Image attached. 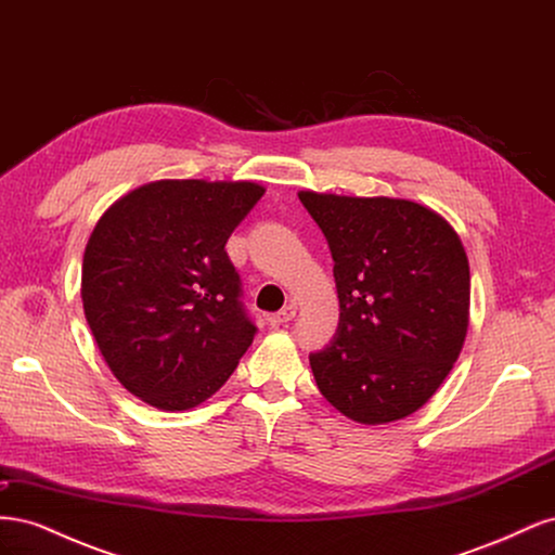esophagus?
<instances>
[{
  "mask_svg": "<svg viewBox=\"0 0 555 555\" xmlns=\"http://www.w3.org/2000/svg\"><path fill=\"white\" fill-rule=\"evenodd\" d=\"M294 317H296V306L289 304V306H284L280 312L268 317V322H271V326H284L287 322H292Z\"/></svg>",
  "mask_w": 555,
  "mask_h": 555,
  "instance_id": "34e87169",
  "label": "esophagus"
}]
</instances>
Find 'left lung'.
Instances as JSON below:
<instances>
[{
  "label": "left lung",
  "instance_id": "left-lung-1",
  "mask_svg": "<svg viewBox=\"0 0 555 555\" xmlns=\"http://www.w3.org/2000/svg\"><path fill=\"white\" fill-rule=\"evenodd\" d=\"M328 241L340 322L310 354L319 391L359 424L405 418L440 389L469 319L459 233L408 198L298 192Z\"/></svg>",
  "mask_w": 555,
  "mask_h": 555
}]
</instances>
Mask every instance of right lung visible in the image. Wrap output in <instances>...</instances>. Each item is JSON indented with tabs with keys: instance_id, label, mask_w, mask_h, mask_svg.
Returning a JSON list of instances; mask_svg holds the SVG:
<instances>
[{
	"instance_id": "obj_1",
	"label": "right lung",
	"mask_w": 555,
	"mask_h": 555,
	"mask_svg": "<svg viewBox=\"0 0 555 555\" xmlns=\"http://www.w3.org/2000/svg\"><path fill=\"white\" fill-rule=\"evenodd\" d=\"M263 192L247 180H157L96 222L82 310L111 373L147 405H201L255 340L224 245Z\"/></svg>"
}]
</instances>
